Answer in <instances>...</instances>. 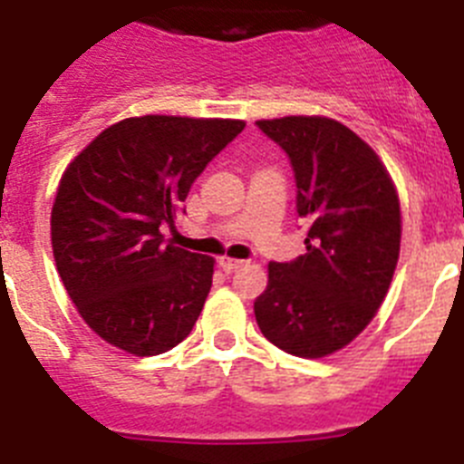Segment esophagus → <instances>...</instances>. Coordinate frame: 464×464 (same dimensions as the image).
<instances>
[{"instance_id": "esophagus-1", "label": "esophagus", "mask_w": 464, "mask_h": 464, "mask_svg": "<svg viewBox=\"0 0 464 464\" xmlns=\"http://www.w3.org/2000/svg\"><path fill=\"white\" fill-rule=\"evenodd\" d=\"M218 265L223 272L229 274V272H235V269H239L241 265H244V260H235V257H220Z\"/></svg>"}]
</instances>
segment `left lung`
<instances>
[{"instance_id":"obj_1","label":"left lung","mask_w":464,"mask_h":464,"mask_svg":"<svg viewBox=\"0 0 464 464\" xmlns=\"http://www.w3.org/2000/svg\"><path fill=\"white\" fill-rule=\"evenodd\" d=\"M288 155L306 253L269 265L253 302L260 332L299 358H323L353 342L374 318L400 256V199L379 155L330 118L257 121Z\"/></svg>"}]
</instances>
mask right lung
<instances>
[{
	"label": "right lung",
	"mask_w": 464,
	"mask_h": 464,
	"mask_svg": "<svg viewBox=\"0 0 464 464\" xmlns=\"http://www.w3.org/2000/svg\"><path fill=\"white\" fill-rule=\"evenodd\" d=\"M241 121L143 116L106 127L73 160L51 216L69 297L104 342L165 353L190 334L211 290L213 257L165 239L195 179Z\"/></svg>",
	"instance_id": "1"
}]
</instances>
